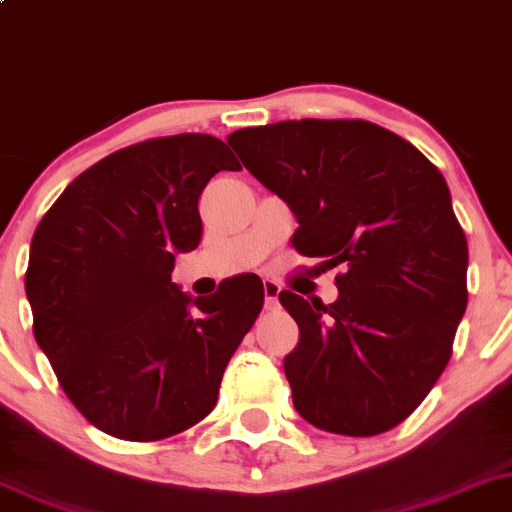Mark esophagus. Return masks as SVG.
<instances>
[{
    "label": "esophagus",
    "mask_w": 512,
    "mask_h": 512,
    "mask_svg": "<svg viewBox=\"0 0 512 512\" xmlns=\"http://www.w3.org/2000/svg\"><path fill=\"white\" fill-rule=\"evenodd\" d=\"M262 290H265V307H277V297H280L282 287L275 280H265Z\"/></svg>",
    "instance_id": "34e87169"
}]
</instances>
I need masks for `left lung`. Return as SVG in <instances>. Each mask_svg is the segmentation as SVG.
<instances>
[{
	"mask_svg": "<svg viewBox=\"0 0 512 512\" xmlns=\"http://www.w3.org/2000/svg\"><path fill=\"white\" fill-rule=\"evenodd\" d=\"M292 215L297 252L340 267L337 300L292 290L295 410L337 435H380L425 400L468 307V240L438 167L365 119H300L227 137Z\"/></svg>",
	"mask_w": 512,
	"mask_h": 512,
	"instance_id": "8db88e82",
	"label": "left lung"
}]
</instances>
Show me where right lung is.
Listing matches in <instances>:
<instances>
[{
	"label": "right lung",
	"instance_id": "add662e5",
	"mask_svg": "<svg viewBox=\"0 0 512 512\" xmlns=\"http://www.w3.org/2000/svg\"><path fill=\"white\" fill-rule=\"evenodd\" d=\"M210 135L124 147L84 170L34 230L24 290L34 337L74 408L102 433L162 440L217 405L232 352L260 315L257 275L192 297L175 255L200 245L202 190L237 170Z\"/></svg>",
	"mask_w": 512,
	"mask_h": 512
}]
</instances>
